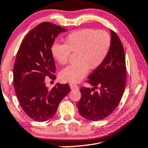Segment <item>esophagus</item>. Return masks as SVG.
I'll list each match as a JSON object with an SVG mask.
<instances>
[{
	"mask_svg": "<svg viewBox=\"0 0 148 148\" xmlns=\"http://www.w3.org/2000/svg\"><path fill=\"white\" fill-rule=\"evenodd\" d=\"M70 88H71V90H76V89L78 88V86L76 85V84H70Z\"/></svg>",
	"mask_w": 148,
	"mask_h": 148,
	"instance_id": "esophagus-1",
	"label": "esophagus"
}]
</instances>
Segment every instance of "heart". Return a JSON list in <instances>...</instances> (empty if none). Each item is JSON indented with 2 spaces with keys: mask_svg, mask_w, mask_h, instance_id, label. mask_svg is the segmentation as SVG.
I'll use <instances>...</instances> for the list:
<instances>
[{
  "mask_svg": "<svg viewBox=\"0 0 148 148\" xmlns=\"http://www.w3.org/2000/svg\"><path fill=\"white\" fill-rule=\"evenodd\" d=\"M111 43V37L107 32L84 29L70 34L64 44L53 45L51 55L62 65L68 62L70 52L77 53V63L63 69L60 78L67 82H79L88 73V69L94 70L102 64L109 53Z\"/></svg>",
  "mask_w": 148,
  "mask_h": 148,
  "instance_id": "heart-1",
  "label": "heart"
}]
</instances>
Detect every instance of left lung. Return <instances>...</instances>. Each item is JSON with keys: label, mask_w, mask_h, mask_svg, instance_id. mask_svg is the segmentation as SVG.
Returning <instances> with one entry per match:
<instances>
[{"label": "left lung", "mask_w": 148, "mask_h": 148, "mask_svg": "<svg viewBox=\"0 0 148 148\" xmlns=\"http://www.w3.org/2000/svg\"><path fill=\"white\" fill-rule=\"evenodd\" d=\"M111 47L104 61L88 77L93 88L82 87L77 104L79 113L89 121L102 120L110 115L125 91L126 69L125 51L119 37L111 30ZM99 88V92L95 88Z\"/></svg>", "instance_id": "left-lung-1"}]
</instances>
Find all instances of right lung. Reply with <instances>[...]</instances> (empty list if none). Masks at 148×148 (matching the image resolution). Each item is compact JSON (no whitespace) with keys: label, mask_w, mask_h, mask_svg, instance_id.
I'll use <instances>...</instances> for the list:
<instances>
[{"label":"right lung","mask_w":148,"mask_h":148,"mask_svg":"<svg viewBox=\"0 0 148 148\" xmlns=\"http://www.w3.org/2000/svg\"><path fill=\"white\" fill-rule=\"evenodd\" d=\"M66 31L50 22L39 23L25 36L18 49L14 66V87L23 111L36 121L53 118L60 102L70 91L67 84L57 83L49 90L45 83L47 76L56 78L51 49L58 35Z\"/></svg>","instance_id":"1"}]
</instances>
